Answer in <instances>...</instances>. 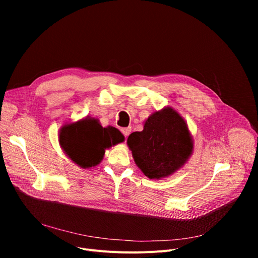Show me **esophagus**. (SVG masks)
<instances>
[{
    "instance_id": "obj_1",
    "label": "esophagus",
    "mask_w": 258,
    "mask_h": 258,
    "mask_svg": "<svg viewBox=\"0 0 258 258\" xmlns=\"http://www.w3.org/2000/svg\"><path fill=\"white\" fill-rule=\"evenodd\" d=\"M131 131H132V128H131V127H125V128H121V133H122V134H123V136H124L125 138H127V136H128V135H130Z\"/></svg>"
}]
</instances>
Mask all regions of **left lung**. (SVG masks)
Returning <instances> with one entry per match:
<instances>
[{
  "mask_svg": "<svg viewBox=\"0 0 258 258\" xmlns=\"http://www.w3.org/2000/svg\"><path fill=\"white\" fill-rule=\"evenodd\" d=\"M127 144L136 164L150 179L171 174L192 152V141L185 121L170 107L153 114L142 132L130 135Z\"/></svg>",
  "mask_w": 258,
  "mask_h": 258,
  "instance_id": "left-lung-1",
  "label": "left lung"
}]
</instances>
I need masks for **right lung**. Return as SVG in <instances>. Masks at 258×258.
Segmentation results:
<instances>
[{
    "mask_svg": "<svg viewBox=\"0 0 258 258\" xmlns=\"http://www.w3.org/2000/svg\"><path fill=\"white\" fill-rule=\"evenodd\" d=\"M123 140L124 137L117 128L102 127L96 119H85L64 125L59 133L63 151L83 168L99 164L106 148Z\"/></svg>",
    "mask_w": 258,
    "mask_h": 258,
    "instance_id": "add662e5",
    "label": "right lung"
}]
</instances>
